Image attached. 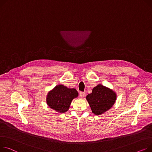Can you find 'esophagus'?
<instances>
[{
    "label": "esophagus",
    "instance_id": "34e87169",
    "mask_svg": "<svg viewBox=\"0 0 152 152\" xmlns=\"http://www.w3.org/2000/svg\"><path fill=\"white\" fill-rule=\"evenodd\" d=\"M79 96L80 98H83L85 96V92H79Z\"/></svg>",
    "mask_w": 152,
    "mask_h": 152
}]
</instances>
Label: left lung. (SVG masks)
Listing matches in <instances>:
<instances>
[{
  "label": "left lung",
  "mask_w": 152,
  "mask_h": 152,
  "mask_svg": "<svg viewBox=\"0 0 152 152\" xmlns=\"http://www.w3.org/2000/svg\"><path fill=\"white\" fill-rule=\"evenodd\" d=\"M86 99L92 113L95 115H100L114 105L116 94L112 90L99 84L93 88L92 94H88Z\"/></svg>",
  "instance_id": "1"
}]
</instances>
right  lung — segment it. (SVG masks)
I'll return each instance as SVG.
<instances>
[{"instance_id":"right-lung-1","label":"right lung","mask_w":152,"mask_h":152,"mask_svg":"<svg viewBox=\"0 0 152 152\" xmlns=\"http://www.w3.org/2000/svg\"><path fill=\"white\" fill-rule=\"evenodd\" d=\"M77 95L78 93L76 89L58 85L48 94L47 104L58 113H64L68 110L73 99Z\"/></svg>"}]
</instances>
